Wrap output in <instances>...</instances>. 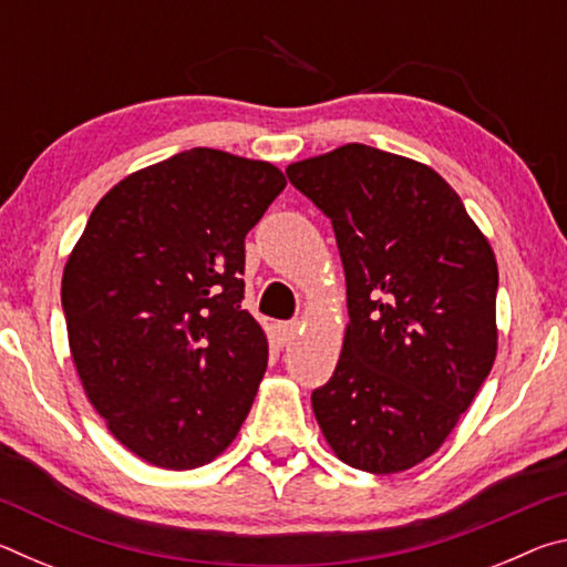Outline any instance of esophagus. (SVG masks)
Masks as SVG:
<instances>
[{
	"mask_svg": "<svg viewBox=\"0 0 567 567\" xmlns=\"http://www.w3.org/2000/svg\"><path fill=\"white\" fill-rule=\"evenodd\" d=\"M295 334H297V322L295 320L277 322L275 324V342H277V348H287V344L295 340Z\"/></svg>",
	"mask_w": 567,
	"mask_h": 567,
	"instance_id": "1",
	"label": "esophagus"
}]
</instances>
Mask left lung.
<instances>
[{"instance_id": "1", "label": "left lung", "mask_w": 567, "mask_h": 567, "mask_svg": "<svg viewBox=\"0 0 567 567\" xmlns=\"http://www.w3.org/2000/svg\"><path fill=\"white\" fill-rule=\"evenodd\" d=\"M330 217L350 324L312 410L342 463L390 475L445 443L491 375L497 262L463 199L427 165L368 145L295 162Z\"/></svg>"}]
</instances>
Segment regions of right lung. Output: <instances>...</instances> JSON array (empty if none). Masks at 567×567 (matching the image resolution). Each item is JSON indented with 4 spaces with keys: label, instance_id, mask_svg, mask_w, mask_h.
I'll return each instance as SVG.
<instances>
[{
    "label": "right lung",
    "instance_id": "obj_1",
    "mask_svg": "<svg viewBox=\"0 0 567 567\" xmlns=\"http://www.w3.org/2000/svg\"><path fill=\"white\" fill-rule=\"evenodd\" d=\"M287 179L195 147L124 177L62 275L70 350L110 433L150 465L192 470L237 437L267 368L245 300V237Z\"/></svg>",
    "mask_w": 567,
    "mask_h": 567
}]
</instances>
